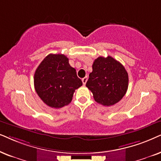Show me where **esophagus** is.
I'll list each match as a JSON object with an SVG mask.
<instances>
[{
  "mask_svg": "<svg viewBox=\"0 0 161 161\" xmlns=\"http://www.w3.org/2000/svg\"><path fill=\"white\" fill-rule=\"evenodd\" d=\"M82 81L83 85H85V84H86V82H87V76L84 77V78H83V79H82Z\"/></svg>",
  "mask_w": 161,
  "mask_h": 161,
  "instance_id": "esophagus-1",
  "label": "esophagus"
}]
</instances>
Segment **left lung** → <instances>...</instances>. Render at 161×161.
I'll return each instance as SVG.
<instances>
[{"label": "left lung", "instance_id": "8db88e82", "mask_svg": "<svg viewBox=\"0 0 161 161\" xmlns=\"http://www.w3.org/2000/svg\"><path fill=\"white\" fill-rule=\"evenodd\" d=\"M86 87L96 102L111 106L119 102L127 93L128 74L119 61L112 57H99L93 64Z\"/></svg>", "mask_w": 161, "mask_h": 161}]
</instances>
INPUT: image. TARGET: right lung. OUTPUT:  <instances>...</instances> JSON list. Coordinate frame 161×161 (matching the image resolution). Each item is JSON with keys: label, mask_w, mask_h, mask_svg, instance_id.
I'll list each match as a JSON object with an SVG mask.
<instances>
[{"label": "right lung", "mask_w": 161, "mask_h": 161, "mask_svg": "<svg viewBox=\"0 0 161 161\" xmlns=\"http://www.w3.org/2000/svg\"><path fill=\"white\" fill-rule=\"evenodd\" d=\"M34 88L47 105L61 108L72 100L75 90L82 85L76 69L64 54H48L41 62L34 76Z\"/></svg>", "instance_id": "right-lung-1"}]
</instances>
